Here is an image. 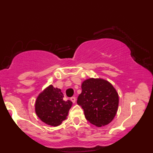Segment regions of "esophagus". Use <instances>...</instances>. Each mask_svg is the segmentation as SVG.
I'll list each match as a JSON object with an SVG mask.
<instances>
[{
    "label": "esophagus",
    "instance_id": "esophagus-1",
    "mask_svg": "<svg viewBox=\"0 0 153 153\" xmlns=\"http://www.w3.org/2000/svg\"><path fill=\"white\" fill-rule=\"evenodd\" d=\"M71 101L73 103H75V101H76V98L72 97V98H71Z\"/></svg>",
    "mask_w": 153,
    "mask_h": 153
}]
</instances>
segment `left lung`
Here are the masks:
<instances>
[{
  "instance_id": "8db88e82",
  "label": "left lung",
  "mask_w": 153,
  "mask_h": 153,
  "mask_svg": "<svg viewBox=\"0 0 153 153\" xmlns=\"http://www.w3.org/2000/svg\"><path fill=\"white\" fill-rule=\"evenodd\" d=\"M77 103L85 119L98 127L108 124L117 114L119 95L111 83L102 78H88L81 85Z\"/></svg>"
}]
</instances>
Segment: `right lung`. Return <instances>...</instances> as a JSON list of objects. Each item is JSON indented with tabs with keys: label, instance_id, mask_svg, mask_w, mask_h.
Listing matches in <instances>:
<instances>
[{
	"label": "right lung",
	"instance_id": "1",
	"mask_svg": "<svg viewBox=\"0 0 153 153\" xmlns=\"http://www.w3.org/2000/svg\"><path fill=\"white\" fill-rule=\"evenodd\" d=\"M60 89L50 85L40 93L35 101V112L44 123L48 125L57 127L67 119L71 101L63 99Z\"/></svg>",
	"mask_w": 153,
	"mask_h": 153
}]
</instances>
